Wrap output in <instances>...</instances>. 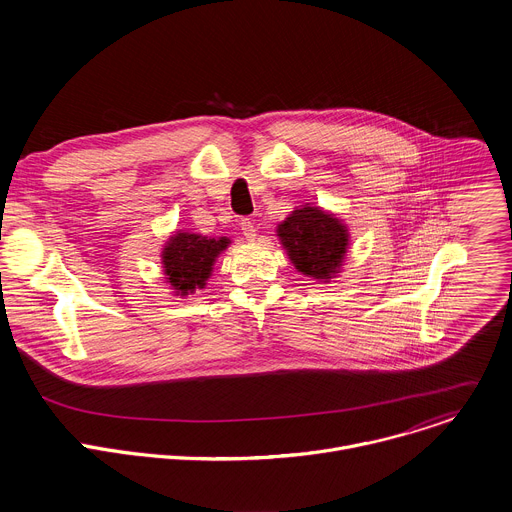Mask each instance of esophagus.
Masks as SVG:
<instances>
[{"label": "esophagus", "mask_w": 512, "mask_h": 512, "mask_svg": "<svg viewBox=\"0 0 512 512\" xmlns=\"http://www.w3.org/2000/svg\"><path fill=\"white\" fill-rule=\"evenodd\" d=\"M241 231H243V235H245L247 241H255V237H257V225L251 221V218H243V221H241Z\"/></svg>", "instance_id": "esophagus-1"}]
</instances>
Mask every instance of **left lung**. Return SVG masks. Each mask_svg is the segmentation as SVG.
<instances>
[{
    "label": "left lung",
    "instance_id": "1",
    "mask_svg": "<svg viewBox=\"0 0 512 512\" xmlns=\"http://www.w3.org/2000/svg\"><path fill=\"white\" fill-rule=\"evenodd\" d=\"M277 237L298 271L312 279L330 281L340 273L348 229L340 218L318 206H302L277 227Z\"/></svg>",
    "mask_w": 512,
    "mask_h": 512
}]
</instances>
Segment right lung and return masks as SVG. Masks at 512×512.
Listing matches in <instances>:
<instances>
[{
	"label": "right lung",
	"instance_id": "1",
	"mask_svg": "<svg viewBox=\"0 0 512 512\" xmlns=\"http://www.w3.org/2000/svg\"><path fill=\"white\" fill-rule=\"evenodd\" d=\"M229 239H210L194 233H176L162 251L168 283L178 296L194 294L206 285L216 257L229 247Z\"/></svg>",
	"mask_w": 512,
	"mask_h": 512
}]
</instances>
